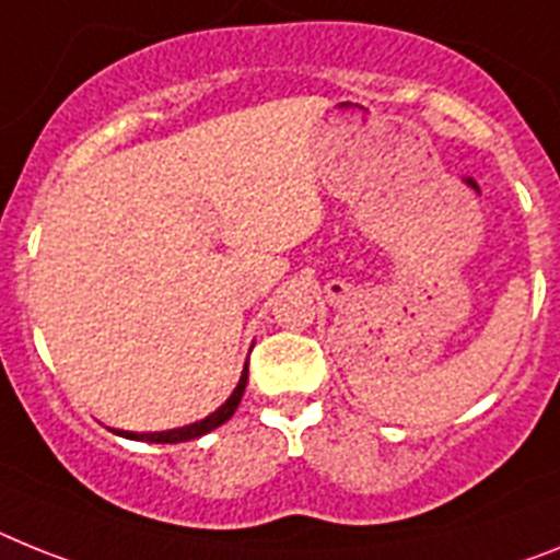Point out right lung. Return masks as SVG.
I'll list each match as a JSON object with an SVG mask.
<instances>
[{
  "mask_svg": "<svg viewBox=\"0 0 560 560\" xmlns=\"http://www.w3.org/2000/svg\"><path fill=\"white\" fill-rule=\"evenodd\" d=\"M244 387H247V364L242 370V378H238L236 389H233V396L219 407L215 412H210L208 418H201L196 424H187V427H178V430H164V432H125V430H116V435L121 439H133V441H150V444H178V441H190V439H199L205 432L215 430V427H222L233 412H236L238 401L244 396Z\"/></svg>",
  "mask_w": 560,
  "mask_h": 560,
  "instance_id": "add662e5",
  "label": "right lung"
}]
</instances>
